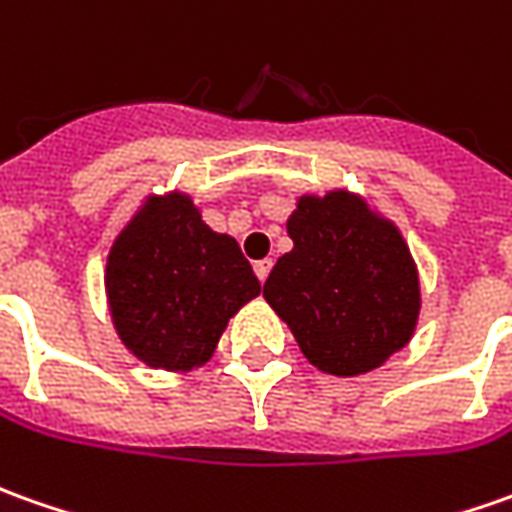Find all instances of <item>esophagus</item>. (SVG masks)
<instances>
[{"label":"esophagus","mask_w":512,"mask_h":512,"mask_svg":"<svg viewBox=\"0 0 512 512\" xmlns=\"http://www.w3.org/2000/svg\"><path fill=\"white\" fill-rule=\"evenodd\" d=\"M269 271H271V260H269V257H263V260H257V263H255V274H257V280H260V283H266V277H269Z\"/></svg>","instance_id":"obj_1"}]
</instances>
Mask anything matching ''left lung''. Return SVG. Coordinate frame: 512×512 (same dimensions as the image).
<instances>
[{
  "label": "left lung",
  "mask_w": 512,
  "mask_h": 512,
  "mask_svg": "<svg viewBox=\"0 0 512 512\" xmlns=\"http://www.w3.org/2000/svg\"><path fill=\"white\" fill-rule=\"evenodd\" d=\"M288 235L294 249L271 269L263 297L314 367L361 375L406 347L420 314V283L392 221L364 198L333 190L302 196Z\"/></svg>",
  "instance_id": "1"
}]
</instances>
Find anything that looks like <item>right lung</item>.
I'll list each match as a JSON object with an SVG mask.
<instances>
[{"label": "right lung", "instance_id": "right-lung-1", "mask_svg": "<svg viewBox=\"0 0 512 512\" xmlns=\"http://www.w3.org/2000/svg\"><path fill=\"white\" fill-rule=\"evenodd\" d=\"M106 294L117 336L148 367L187 373L212 356L229 316L260 294L229 235L184 193L151 196L114 241Z\"/></svg>", "mask_w": 512, "mask_h": 512}]
</instances>
